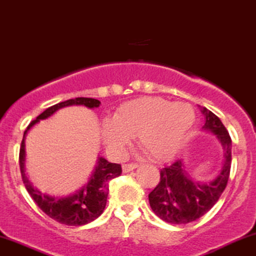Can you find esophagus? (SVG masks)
I'll return each mask as SVG.
<instances>
[{
	"label": "esophagus",
	"instance_id": "esophagus-1",
	"mask_svg": "<svg viewBox=\"0 0 256 256\" xmlns=\"http://www.w3.org/2000/svg\"><path fill=\"white\" fill-rule=\"evenodd\" d=\"M137 167V163H125V164H122V172H124V173H128V172L134 170V169H136Z\"/></svg>",
	"mask_w": 256,
	"mask_h": 256
}]
</instances>
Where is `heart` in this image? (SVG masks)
Segmentation results:
<instances>
[{
	"label": "heart",
	"instance_id": "obj_1",
	"mask_svg": "<svg viewBox=\"0 0 256 256\" xmlns=\"http://www.w3.org/2000/svg\"><path fill=\"white\" fill-rule=\"evenodd\" d=\"M194 110L187 102H173L158 96L140 98L122 104L113 119L101 126L106 146L116 156L124 155L132 138L150 158L167 161L178 152L194 122Z\"/></svg>",
	"mask_w": 256,
	"mask_h": 256
}]
</instances>
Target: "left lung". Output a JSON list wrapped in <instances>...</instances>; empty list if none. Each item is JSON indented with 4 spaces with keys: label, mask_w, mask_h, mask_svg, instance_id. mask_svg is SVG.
I'll use <instances>...</instances> for the list:
<instances>
[{
    "label": "left lung",
    "mask_w": 256,
    "mask_h": 256,
    "mask_svg": "<svg viewBox=\"0 0 256 256\" xmlns=\"http://www.w3.org/2000/svg\"><path fill=\"white\" fill-rule=\"evenodd\" d=\"M202 112L205 114L202 128L216 134L224 149L223 167L214 180L206 184L192 180L181 160L162 168L160 182L149 194V202L156 216L167 223L186 224L204 216L220 198L229 180L232 138L216 114L206 108Z\"/></svg>",
    "instance_id": "left-lung-1"
}]
</instances>
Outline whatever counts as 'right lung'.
<instances>
[{
  "mask_svg": "<svg viewBox=\"0 0 256 256\" xmlns=\"http://www.w3.org/2000/svg\"><path fill=\"white\" fill-rule=\"evenodd\" d=\"M100 101L96 98H75L54 104L36 116V119L33 120L24 132V138L20 146L19 164L24 187L36 202V204L39 206L40 210L45 212L52 220L66 224V226H84V224L96 220L102 214L110 192V181L122 174V166L118 163H110L104 158H98L96 167L89 178L88 182L81 190H76L74 194L68 196H51L42 194V192L33 187V184L30 182L24 174V138L33 125H36L40 120L48 118L63 107L82 104L88 108H96L100 106Z\"/></svg>",
  "mask_w": 256,
  "mask_h": 256,
  "instance_id": "obj_1",
  "label": "right lung"
}]
</instances>
